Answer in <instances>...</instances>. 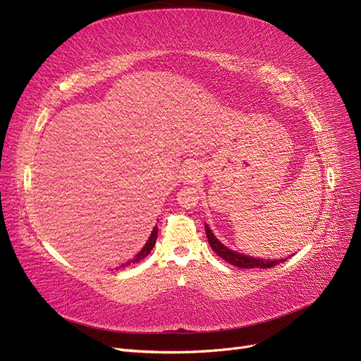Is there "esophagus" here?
I'll use <instances>...</instances> for the list:
<instances>
[{
	"label": "esophagus",
	"instance_id": "1",
	"mask_svg": "<svg viewBox=\"0 0 361 361\" xmlns=\"http://www.w3.org/2000/svg\"><path fill=\"white\" fill-rule=\"evenodd\" d=\"M186 178L188 179H192V178H195L197 175H198V170L195 169V166H186Z\"/></svg>",
	"mask_w": 361,
	"mask_h": 361
}]
</instances>
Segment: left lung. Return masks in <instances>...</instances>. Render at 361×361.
<instances>
[{
  "instance_id": "left-lung-1",
  "label": "left lung",
  "mask_w": 361,
  "mask_h": 361,
  "mask_svg": "<svg viewBox=\"0 0 361 361\" xmlns=\"http://www.w3.org/2000/svg\"><path fill=\"white\" fill-rule=\"evenodd\" d=\"M204 230H206L209 245L216 252V255H219L222 259H226L227 263H230L235 267H240V269H254V267L255 269H270L273 266L285 263V261L290 258V257H285V258H279V259H264V258H255V257H251V255L235 252V251L230 250V247H227L226 245L221 243L216 239V235L212 233V230L209 228L207 224H204Z\"/></svg>"
}]
</instances>
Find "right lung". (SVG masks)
<instances>
[{
    "instance_id": "1",
    "label": "right lung",
    "mask_w": 361,
    "mask_h": 361,
    "mask_svg": "<svg viewBox=\"0 0 361 361\" xmlns=\"http://www.w3.org/2000/svg\"><path fill=\"white\" fill-rule=\"evenodd\" d=\"M157 235H158V227L155 226L154 227V230H152V233H151V235H149V239H147V242L145 243V246L142 247V250L135 254V257L133 258V259H130V261H127L126 264H133V263H139L140 259H143L146 255H149L151 254V251H152V247L155 246V242H157ZM126 264H122L121 267H123Z\"/></svg>"
}]
</instances>
